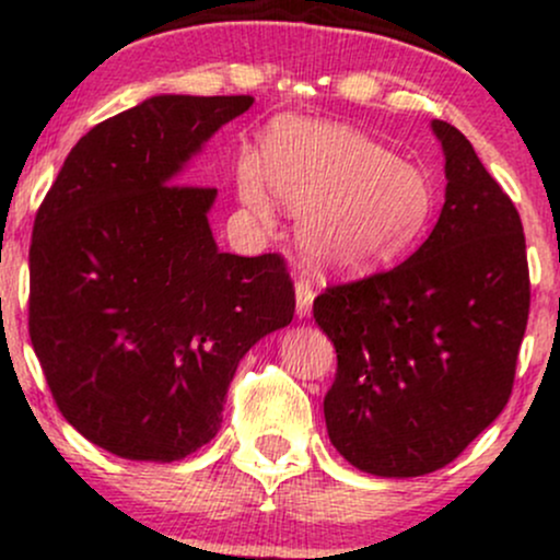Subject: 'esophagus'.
<instances>
[{
  "mask_svg": "<svg viewBox=\"0 0 560 560\" xmlns=\"http://www.w3.org/2000/svg\"><path fill=\"white\" fill-rule=\"evenodd\" d=\"M294 300H298V316L307 318L311 316L313 300H316V289L307 279H298L294 281Z\"/></svg>",
  "mask_w": 560,
  "mask_h": 560,
  "instance_id": "34e87169",
  "label": "esophagus"
}]
</instances>
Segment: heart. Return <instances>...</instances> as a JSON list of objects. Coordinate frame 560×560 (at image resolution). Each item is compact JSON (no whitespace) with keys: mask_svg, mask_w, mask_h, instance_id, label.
<instances>
[{"mask_svg":"<svg viewBox=\"0 0 560 560\" xmlns=\"http://www.w3.org/2000/svg\"><path fill=\"white\" fill-rule=\"evenodd\" d=\"M236 191L262 226L276 197L300 215V242L320 266L365 273L408 249L434 208L429 176L361 131L331 124H281L266 147L236 165Z\"/></svg>","mask_w":560,"mask_h":560,"instance_id":"b5f03b06","label":"heart"}]
</instances>
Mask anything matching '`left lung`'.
Masks as SVG:
<instances>
[{"label":"left lung","mask_w":560,"mask_h":560,"mask_svg":"<svg viewBox=\"0 0 560 560\" xmlns=\"http://www.w3.org/2000/svg\"><path fill=\"white\" fill-rule=\"evenodd\" d=\"M432 128L447 189L429 240L400 266L313 300L337 350L326 432L339 455L376 477L432 474L498 419L529 318L516 205L458 128Z\"/></svg>","instance_id":"obj_1"}]
</instances>
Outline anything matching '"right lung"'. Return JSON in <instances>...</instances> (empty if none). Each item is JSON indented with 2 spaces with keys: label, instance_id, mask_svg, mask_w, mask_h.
Here are the masks:
<instances>
[{
  "label": "right lung",
  "instance_id": "1",
  "mask_svg": "<svg viewBox=\"0 0 560 560\" xmlns=\"http://www.w3.org/2000/svg\"><path fill=\"white\" fill-rule=\"evenodd\" d=\"M253 96L160 94L70 150L31 240L28 334L75 432L128 460L218 434L244 352L294 316L281 255L221 253L184 165Z\"/></svg>",
  "mask_w": 560,
  "mask_h": 560
}]
</instances>
